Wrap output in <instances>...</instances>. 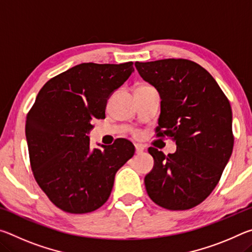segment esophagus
<instances>
[{
    "instance_id": "1",
    "label": "esophagus",
    "mask_w": 252,
    "mask_h": 252,
    "mask_svg": "<svg viewBox=\"0 0 252 252\" xmlns=\"http://www.w3.org/2000/svg\"><path fill=\"white\" fill-rule=\"evenodd\" d=\"M144 151V147L141 144H135V153L136 155H141Z\"/></svg>"
}]
</instances>
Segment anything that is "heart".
Wrapping results in <instances>:
<instances>
[{
    "label": "heart",
    "mask_w": 252,
    "mask_h": 252,
    "mask_svg": "<svg viewBox=\"0 0 252 252\" xmlns=\"http://www.w3.org/2000/svg\"><path fill=\"white\" fill-rule=\"evenodd\" d=\"M144 87H148V85H142V87H140V88H144Z\"/></svg>",
    "instance_id": "b5f03b06"
}]
</instances>
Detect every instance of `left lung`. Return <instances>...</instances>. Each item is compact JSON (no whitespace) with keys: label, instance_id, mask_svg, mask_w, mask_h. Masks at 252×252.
Wrapping results in <instances>:
<instances>
[{"label":"left lung","instance_id":"obj_1","mask_svg":"<svg viewBox=\"0 0 252 252\" xmlns=\"http://www.w3.org/2000/svg\"><path fill=\"white\" fill-rule=\"evenodd\" d=\"M141 78L157 89L161 113L157 135L171 136L177 151L155 159L144 178L149 197L168 210H187L212 192L233 149L229 100L209 72L185 59L135 62Z\"/></svg>","mask_w":252,"mask_h":252}]
</instances>
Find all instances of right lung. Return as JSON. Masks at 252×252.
Wrapping results in <instances>:
<instances>
[{
	"label": "right lung",
	"mask_w": 252,
	"mask_h": 252,
	"mask_svg": "<svg viewBox=\"0 0 252 252\" xmlns=\"http://www.w3.org/2000/svg\"><path fill=\"white\" fill-rule=\"evenodd\" d=\"M133 63H81L46 82L27 116L25 135L34 178L61 210L88 213L103 206L119 169L134 146L117 139L91 149L94 119L105 118L106 102L132 74Z\"/></svg>",
	"instance_id": "add662e5"
}]
</instances>
